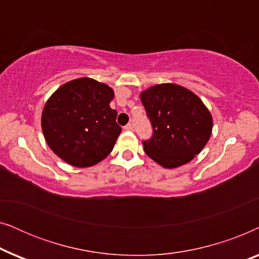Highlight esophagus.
Returning <instances> with one entry per match:
<instances>
[{"mask_svg": "<svg viewBox=\"0 0 259 259\" xmlns=\"http://www.w3.org/2000/svg\"><path fill=\"white\" fill-rule=\"evenodd\" d=\"M123 130H125V131H133V125H132V123H128V125H126L125 127H123Z\"/></svg>", "mask_w": 259, "mask_h": 259, "instance_id": "obj_1", "label": "esophagus"}]
</instances>
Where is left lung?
Here are the masks:
<instances>
[{"label": "left lung", "instance_id": "left-lung-1", "mask_svg": "<svg viewBox=\"0 0 259 259\" xmlns=\"http://www.w3.org/2000/svg\"><path fill=\"white\" fill-rule=\"evenodd\" d=\"M153 134L144 140L148 157L166 168L192 160L210 139L212 116L196 94L175 83H161L141 92Z\"/></svg>", "mask_w": 259, "mask_h": 259}]
</instances>
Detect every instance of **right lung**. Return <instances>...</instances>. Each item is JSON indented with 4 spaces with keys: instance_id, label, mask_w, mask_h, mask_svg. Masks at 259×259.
Segmentation results:
<instances>
[{
    "instance_id": "add662e5",
    "label": "right lung",
    "mask_w": 259,
    "mask_h": 259,
    "mask_svg": "<svg viewBox=\"0 0 259 259\" xmlns=\"http://www.w3.org/2000/svg\"><path fill=\"white\" fill-rule=\"evenodd\" d=\"M114 92L90 77L69 81L54 92L42 112V131L54 153L75 167L105 159L114 147L121 127L109 102Z\"/></svg>"
}]
</instances>
